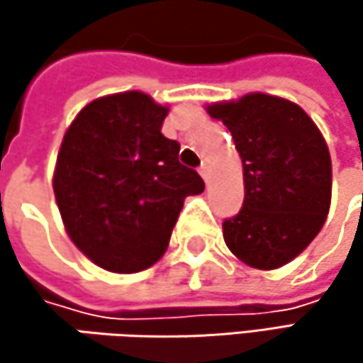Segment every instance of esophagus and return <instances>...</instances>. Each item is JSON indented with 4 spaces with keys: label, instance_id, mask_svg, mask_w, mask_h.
<instances>
[{
    "label": "esophagus",
    "instance_id": "1",
    "mask_svg": "<svg viewBox=\"0 0 363 363\" xmlns=\"http://www.w3.org/2000/svg\"><path fill=\"white\" fill-rule=\"evenodd\" d=\"M199 174H201V179L208 182L210 179V166H208V162H203L201 166H199Z\"/></svg>",
    "mask_w": 363,
    "mask_h": 363
}]
</instances>
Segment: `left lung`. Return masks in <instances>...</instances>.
Here are the masks:
<instances>
[{"label":"left lung","instance_id":"obj_1","mask_svg":"<svg viewBox=\"0 0 363 363\" xmlns=\"http://www.w3.org/2000/svg\"><path fill=\"white\" fill-rule=\"evenodd\" d=\"M235 143L244 168V206L223 223L231 252L271 271L303 252L326 223L332 162L315 121L296 103L262 92L212 103Z\"/></svg>","mask_w":363,"mask_h":363}]
</instances>
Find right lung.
<instances>
[{
    "label": "right lung",
    "instance_id": "right-lung-1",
    "mask_svg": "<svg viewBox=\"0 0 363 363\" xmlns=\"http://www.w3.org/2000/svg\"><path fill=\"white\" fill-rule=\"evenodd\" d=\"M170 107L130 90L101 96L65 132L54 197L73 244L113 273L155 264L168 248L186 195L201 177L179 162L181 145L162 134Z\"/></svg>",
    "mask_w": 363,
    "mask_h": 363
}]
</instances>
